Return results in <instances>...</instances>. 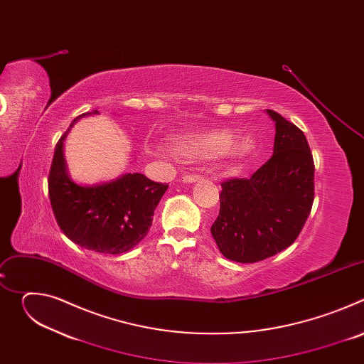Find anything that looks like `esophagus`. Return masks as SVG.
I'll return each instance as SVG.
<instances>
[{"label":"esophagus","mask_w":364,"mask_h":364,"mask_svg":"<svg viewBox=\"0 0 364 364\" xmlns=\"http://www.w3.org/2000/svg\"><path fill=\"white\" fill-rule=\"evenodd\" d=\"M198 180H201V176H198V174H187V176L183 177V183H186V184L196 183Z\"/></svg>","instance_id":"1"}]
</instances>
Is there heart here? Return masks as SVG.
I'll return each mask as SVG.
<instances>
[{"mask_svg":"<svg viewBox=\"0 0 364 364\" xmlns=\"http://www.w3.org/2000/svg\"><path fill=\"white\" fill-rule=\"evenodd\" d=\"M236 136L230 129L180 135L173 141V149L178 159L188 161L216 159L225 154L233 160H243L253 152L255 145L250 138Z\"/></svg>","mask_w":364,"mask_h":364,"instance_id":"heart-1","label":"heart"}]
</instances>
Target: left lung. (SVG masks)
I'll list each match as a JSON object with an SVG mask.
<instances>
[{
	"label": "left lung",
	"mask_w": 364,
	"mask_h": 364,
	"mask_svg": "<svg viewBox=\"0 0 364 364\" xmlns=\"http://www.w3.org/2000/svg\"><path fill=\"white\" fill-rule=\"evenodd\" d=\"M272 157L249 178L222 183L212 235L222 255L239 264L264 261L291 246L314 201V160L304 132L278 112Z\"/></svg>",
	"instance_id": "left-lung-1"
}]
</instances>
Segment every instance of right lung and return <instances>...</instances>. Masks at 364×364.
Listing matches in <instances>:
<instances>
[{
  "mask_svg": "<svg viewBox=\"0 0 364 364\" xmlns=\"http://www.w3.org/2000/svg\"><path fill=\"white\" fill-rule=\"evenodd\" d=\"M97 114L86 112L73 119ZM56 144L48 173V197L58 225L76 245L107 255H119L136 246L152 225L155 209L168 184L155 183L139 173L117 180L80 186L66 170L63 141Z\"/></svg>",
  "mask_w": 364,
  "mask_h": 364,
  "instance_id": "obj_1",
  "label": "right lung"
}]
</instances>
